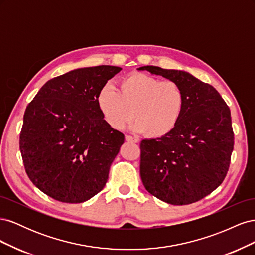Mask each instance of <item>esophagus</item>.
Instances as JSON below:
<instances>
[{
    "instance_id": "esophagus-1",
    "label": "esophagus",
    "mask_w": 255,
    "mask_h": 255,
    "mask_svg": "<svg viewBox=\"0 0 255 255\" xmlns=\"http://www.w3.org/2000/svg\"><path fill=\"white\" fill-rule=\"evenodd\" d=\"M126 140L128 141V142H138L137 138L132 137V136H129V135H127V136H126Z\"/></svg>"
}]
</instances>
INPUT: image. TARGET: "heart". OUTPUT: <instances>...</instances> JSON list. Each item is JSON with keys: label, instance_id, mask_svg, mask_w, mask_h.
<instances>
[{"label": "heart", "instance_id": "obj_1", "mask_svg": "<svg viewBox=\"0 0 255 255\" xmlns=\"http://www.w3.org/2000/svg\"><path fill=\"white\" fill-rule=\"evenodd\" d=\"M97 103L111 128L122 129L134 116V132L161 137L176 127L185 97L173 81L161 82L149 74L133 73L119 82L118 90L112 86L100 90Z\"/></svg>", "mask_w": 255, "mask_h": 255}]
</instances>
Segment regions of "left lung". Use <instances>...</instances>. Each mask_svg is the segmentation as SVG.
<instances>
[{"mask_svg": "<svg viewBox=\"0 0 255 255\" xmlns=\"http://www.w3.org/2000/svg\"><path fill=\"white\" fill-rule=\"evenodd\" d=\"M177 83L185 103L176 127L165 136L140 142V176L151 195L173 205L203 199L228 173L234 148L231 112L212 85L188 72L140 67Z\"/></svg>", "mask_w": 255, "mask_h": 255, "instance_id": "8db88e82", "label": "left lung"}]
</instances>
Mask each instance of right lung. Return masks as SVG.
<instances>
[{"label":"right lung","mask_w":255,"mask_h":255,"mask_svg":"<svg viewBox=\"0 0 255 255\" xmlns=\"http://www.w3.org/2000/svg\"><path fill=\"white\" fill-rule=\"evenodd\" d=\"M120 67L81 68L45 83L26 107L20 151L29 180L65 203L101 191L125 142L100 113L97 97Z\"/></svg>","instance_id":"obj_1"}]
</instances>
